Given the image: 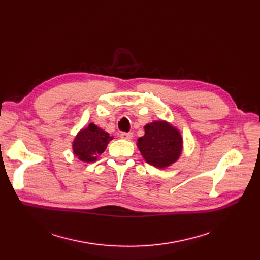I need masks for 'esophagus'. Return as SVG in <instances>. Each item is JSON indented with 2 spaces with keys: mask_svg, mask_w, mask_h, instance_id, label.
<instances>
[{
  "mask_svg": "<svg viewBox=\"0 0 260 260\" xmlns=\"http://www.w3.org/2000/svg\"><path fill=\"white\" fill-rule=\"evenodd\" d=\"M120 137L124 140H132L133 139V133H121Z\"/></svg>",
  "mask_w": 260,
  "mask_h": 260,
  "instance_id": "esophagus-1",
  "label": "esophagus"
}]
</instances>
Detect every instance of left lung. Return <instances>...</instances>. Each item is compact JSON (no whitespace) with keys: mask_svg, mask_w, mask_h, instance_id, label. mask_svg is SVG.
<instances>
[{"mask_svg":"<svg viewBox=\"0 0 260 260\" xmlns=\"http://www.w3.org/2000/svg\"><path fill=\"white\" fill-rule=\"evenodd\" d=\"M137 146L145 161L155 168L166 169L179 159L183 140L178 128L165 120L148 123Z\"/></svg>","mask_w":260,"mask_h":260,"instance_id":"obj_1","label":"left lung"}]
</instances>
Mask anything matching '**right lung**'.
I'll use <instances>...</instances> for the list:
<instances>
[{
	"label": "right lung",
	"mask_w": 260,
	"mask_h": 260,
	"mask_svg": "<svg viewBox=\"0 0 260 260\" xmlns=\"http://www.w3.org/2000/svg\"><path fill=\"white\" fill-rule=\"evenodd\" d=\"M113 138V136H109L108 133L90 123L77 134L73 142V152L81 161L94 162Z\"/></svg>",
	"instance_id": "1"
}]
</instances>
